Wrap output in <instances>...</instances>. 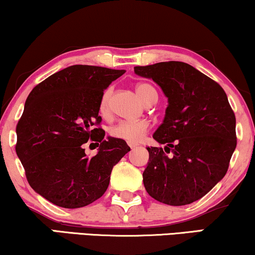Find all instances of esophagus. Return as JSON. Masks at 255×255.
Wrapping results in <instances>:
<instances>
[{
  "label": "esophagus",
  "mask_w": 255,
  "mask_h": 255,
  "mask_svg": "<svg viewBox=\"0 0 255 255\" xmlns=\"http://www.w3.org/2000/svg\"><path fill=\"white\" fill-rule=\"evenodd\" d=\"M128 146H129L130 148H135V147H137V144H135V143H128Z\"/></svg>",
  "instance_id": "obj_1"
}]
</instances>
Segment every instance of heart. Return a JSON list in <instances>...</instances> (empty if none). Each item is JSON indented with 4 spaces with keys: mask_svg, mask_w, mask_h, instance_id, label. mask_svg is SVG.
Masks as SVG:
<instances>
[{
    "mask_svg": "<svg viewBox=\"0 0 255 255\" xmlns=\"http://www.w3.org/2000/svg\"><path fill=\"white\" fill-rule=\"evenodd\" d=\"M136 93L144 104L148 101L157 99L156 90L154 89L153 86L148 85V83H138L135 87ZM112 95V88H106L102 93L101 98H100L99 111L102 115H106L108 113L109 99ZM149 129V122L147 120H137V121H120L119 124L113 126L109 130L112 136L124 140L126 142L129 143H137L143 138L144 135L147 134Z\"/></svg>",
    "mask_w": 255,
    "mask_h": 255,
    "instance_id": "1",
    "label": "heart"
}]
</instances>
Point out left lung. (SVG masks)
Instances as JSON below:
<instances>
[{
  "instance_id": "left-lung-1",
  "label": "left lung",
  "mask_w": 255,
  "mask_h": 255,
  "mask_svg": "<svg viewBox=\"0 0 255 255\" xmlns=\"http://www.w3.org/2000/svg\"><path fill=\"white\" fill-rule=\"evenodd\" d=\"M134 73L153 80L168 99L162 124L153 134L165 147H147L144 188L162 204H192L224 178L237 147L235 115L226 93L179 61L134 67Z\"/></svg>"
}]
</instances>
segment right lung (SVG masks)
I'll list each match as a JSON object with an SVG mask.
<instances>
[{"label": "right lung", "instance_id": "obj_1", "mask_svg": "<svg viewBox=\"0 0 255 255\" xmlns=\"http://www.w3.org/2000/svg\"><path fill=\"white\" fill-rule=\"evenodd\" d=\"M126 70L75 64L57 72L28 95L16 126V154L37 194L63 208H80L107 191L113 167L130 148L101 128L100 98ZM89 138L100 142L95 157L85 155Z\"/></svg>", "mask_w": 255, "mask_h": 255}]
</instances>
